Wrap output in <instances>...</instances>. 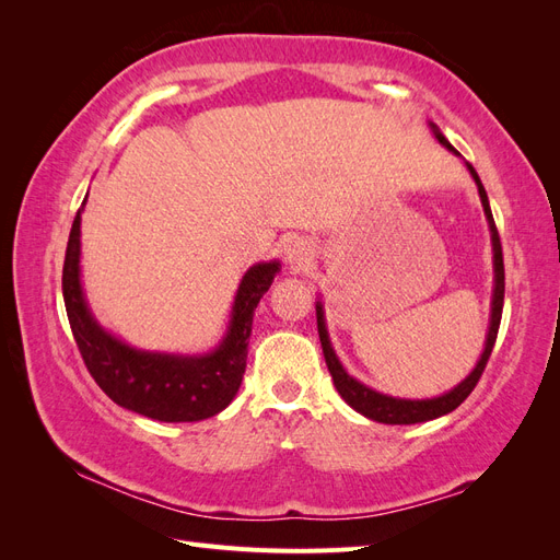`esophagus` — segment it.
I'll list each match as a JSON object with an SVG mask.
<instances>
[{"instance_id":"obj_1","label":"esophagus","mask_w":560,"mask_h":560,"mask_svg":"<svg viewBox=\"0 0 560 560\" xmlns=\"http://www.w3.org/2000/svg\"><path fill=\"white\" fill-rule=\"evenodd\" d=\"M284 264L292 270H303L313 261V245L306 238H292L282 247Z\"/></svg>"}]
</instances>
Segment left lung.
<instances>
[{
    "mask_svg": "<svg viewBox=\"0 0 560 560\" xmlns=\"http://www.w3.org/2000/svg\"><path fill=\"white\" fill-rule=\"evenodd\" d=\"M430 128L434 132V138L439 140V144H444L448 151H453L455 156H460V151H457L446 138L444 132L439 130L432 121ZM467 171L477 184L479 189V198H481V206H483V214H486V222L490 229V243H493V270H495V278H493V299H490V322H488V334H486V343H483V352L474 366L469 371V376L457 383L448 393L432 397V399H401V397H393V395H383L378 389L369 387L364 383H360L358 378H352L348 371L343 369V364L338 362L336 352L331 348L329 341V331H327V322H325V308H322V301H315V311H317V331H319V343H322V352H325V362L329 366V374L334 378V385L338 389V395L346 399L348 406H352L354 411L362 413L369 420H376V422H385V425H413V422H425V420H434L439 416H446L451 411H455L457 406H460L474 387H477L483 369L488 364L490 352H493L495 346V338H498V329H500V319H502V303H504V264H502V245H500V235L493 222V212H490V202L486 196L483 184L474 171L471 163H467Z\"/></svg>",
    "mask_w": 560,
    "mask_h": 560,
    "instance_id": "obj_1",
    "label": "left lung"
}]
</instances>
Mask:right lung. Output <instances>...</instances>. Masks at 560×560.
<instances>
[{"mask_svg": "<svg viewBox=\"0 0 560 560\" xmlns=\"http://www.w3.org/2000/svg\"><path fill=\"white\" fill-rule=\"evenodd\" d=\"M83 206L67 241L62 296L74 341L95 383L118 406L161 422H196L224 411L243 383L254 308L280 273V261H261L247 268L233 299L226 334L214 350L206 354L140 350L100 325L83 294Z\"/></svg>", "mask_w": 560, "mask_h": 560, "instance_id": "obj_1", "label": "right lung"}]
</instances>
